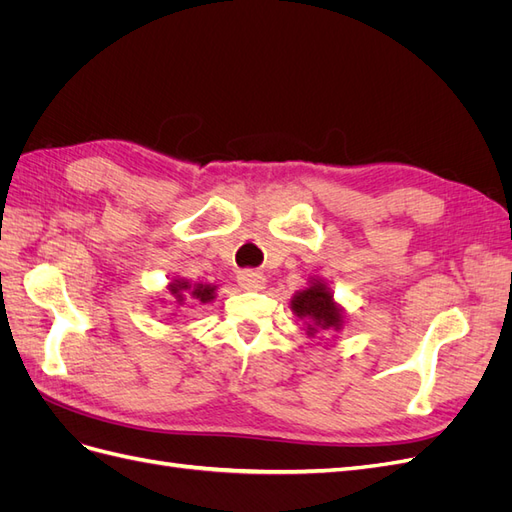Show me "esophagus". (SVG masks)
I'll use <instances>...</instances> for the list:
<instances>
[{"instance_id":"esophagus-1","label":"esophagus","mask_w":512,"mask_h":512,"mask_svg":"<svg viewBox=\"0 0 512 512\" xmlns=\"http://www.w3.org/2000/svg\"><path fill=\"white\" fill-rule=\"evenodd\" d=\"M237 282L245 290H262V288H265V284H267V277H265V273H262V271L245 269V271H239Z\"/></svg>"}]
</instances>
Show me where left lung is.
<instances>
[{"label": "left lung", "instance_id": "8db88e82", "mask_svg": "<svg viewBox=\"0 0 512 512\" xmlns=\"http://www.w3.org/2000/svg\"><path fill=\"white\" fill-rule=\"evenodd\" d=\"M292 312L299 318L309 320L307 335H314L318 329H339L344 322L342 309L333 303V294L322 282H312V286L297 292V297L290 301Z\"/></svg>", "mask_w": 512, "mask_h": 512}]
</instances>
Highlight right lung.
I'll list each match as a JSON object with an SVG mask.
<instances>
[{
  "label": "right lung",
  "mask_w": 512,
  "mask_h": 512,
  "mask_svg": "<svg viewBox=\"0 0 512 512\" xmlns=\"http://www.w3.org/2000/svg\"><path fill=\"white\" fill-rule=\"evenodd\" d=\"M170 294L177 299V303L181 305L185 299H194V301H200V303H209L215 299V286L211 284H190L185 280H175L170 282L168 286Z\"/></svg>",
  "instance_id": "add662e5"
}]
</instances>
